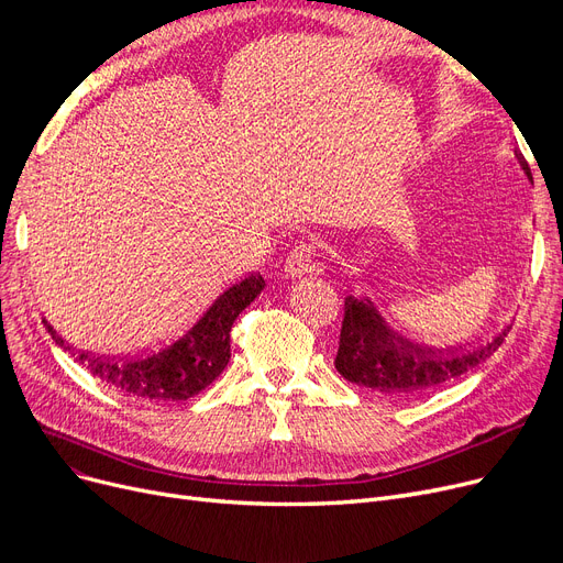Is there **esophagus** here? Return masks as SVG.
Masks as SVG:
<instances>
[{"label":"esophagus","mask_w":563,"mask_h":563,"mask_svg":"<svg viewBox=\"0 0 563 563\" xmlns=\"http://www.w3.org/2000/svg\"><path fill=\"white\" fill-rule=\"evenodd\" d=\"M314 257V244L310 240H299L294 242V246L287 253L285 260V272L289 278H301L308 274H319V264L312 260Z\"/></svg>","instance_id":"esophagus-1"}]
</instances>
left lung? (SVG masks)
<instances>
[{
	"label": "left lung",
	"instance_id": "1",
	"mask_svg": "<svg viewBox=\"0 0 563 563\" xmlns=\"http://www.w3.org/2000/svg\"><path fill=\"white\" fill-rule=\"evenodd\" d=\"M516 157L531 180L525 157ZM509 331L511 323L467 349L420 346L393 331L369 299L346 297L335 369L356 386L378 393H422L490 358Z\"/></svg>",
	"mask_w": 563,
	"mask_h": 563
}]
</instances>
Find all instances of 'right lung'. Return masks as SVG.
<instances>
[{
    "label": "right lung",
    "instance_id": "right-lung-1",
    "mask_svg": "<svg viewBox=\"0 0 563 563\" xmlns=\"http://www.w3.org/2000/svg\"><path fill=\"white\" fill-rule=\"evenodd\" d=\"M262 289L264 278L260 274L234 283L185 335L159 351L134 358H104L81 351L77 353V363L128 397L155 404L185 401L205 390L225 369L232 323ZM45 327L52 340L64 346V338H58L47 321Z\"/></svg>",
    "mask_w": 563,
    "mask_h": 563
}]
</instances>
